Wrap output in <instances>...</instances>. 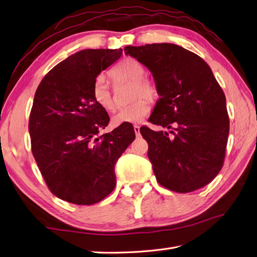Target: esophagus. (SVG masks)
Segmentation results:
<instances>
[{
  "mask_svg": "<svg viewBox=\"0 0 257 257\" xmlns=\"http://www.w3.org/2000/svg\"><path fill=\"white\" fill-rule=\"evenodd\" d=\"M134 132H135V134H136V136L138 137L139 135H141V127H139V125H137V124H135L134 125Z\"/></svg>",
  "mask_w": 257,
  "mask_h": 257,
  "instance_id": "1",
  "label": "esophagus"
}]
</instances>
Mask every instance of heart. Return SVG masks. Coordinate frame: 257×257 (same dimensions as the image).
<instances>
[{
    "mask_svg": "<svg viewBox=\"0 0 257 257\" xmlns=\"http://www.w3.org/2000/svg\"><path fill=\"white\" fill-rule=\"evenodd\" d=\"M108 76L115 85L120 82L132 81V98L136 99L130 105L120 108L113 115L112 123L114 125L139 123L145 120L151 111L150 103L146 98L153 99L156 95V90L149 80L143 78L145 76V68L143 67V64L133 58L123 59L111 69ZM92 95L94 102L103 110L112 111L115 107L112 89L104 77H98L94 82Z\"/></svg>",
    "mask_w": 257,
    "mask_h": 257,
    "instance_id": "1",
    "label": "heart"
}]
</instances>
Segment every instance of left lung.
Here are the masks:
<instances>
[{"label":"left lung","instance_id":"8db88e82","mask_svg":"<svg viewBox=\"0 0 257 257\" xmlns=\"http://www.w3.org/2000/svg\"><path fill=\"white\" fill-rule=\"evenodd\" d=\"M153 75L160 98L150 122L169 129L141 128L160 185L190 193L214 179L222 169L229 135L225 96L208 64L170 43L125 46Z\"/></svg>","mask_w":257,"mask_h":257}]
</instances>
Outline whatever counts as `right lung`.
Here are the masks:
<instances>
[{
  "instance_id": "add662e5",
  "label": "right lung",
  "mask_w": 257,
  "mask_h": 257,
  "mask_svg": "<svg viewBox=\"0 0 257 257\" xmlns=\"http://www.w3.org/2000/svg\"><path fill=\"white\" fill-rule=\"evenodd\" d=\"M122 50H82L55 66L35 93L29 118L32 152L52 194L77 205H92L114 189V167L135 139L121 124H108L107 112L94 102L92 88L101 71Z\"/></svg>"
}]
</instances>
